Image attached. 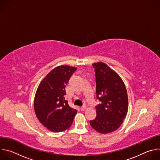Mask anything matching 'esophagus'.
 <instances>
[{
	"label": "esophagus",
	"instance_id": "34e87169",
	"mask_svg": "<svg viewBox=\"0 0 160 160\" xmlns=\"http://www.w3.org/2000/svg\"><path fill=\"white\" fill-rule=\"evenodd\" d=\"M86 106H82V107H81L80 108V109H81V111H85V109H86Z\"/></svg>",
	"mask_w": 160,
	"mask_h": 160
}]
</instances>
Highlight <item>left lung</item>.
<instances>
[{
    "label": "left lung",
    "mask_w": 160,
    "mask_h": 160,
    "mask_svg": "<svg viewBox=\"0 0 160 160\" xmlns=\"http://www.w3.org/2000/svg\"><path fill=\"white\" fill-rule=\"evenodd\" d=\"M95 69L96 97L101 102L96 106L97 116L90 121V126L101 133L118 129L128 111V96L120 77L106 64H92Z\"/></svg>",
    "instance_id": "8db88e82"
}]
</instances>
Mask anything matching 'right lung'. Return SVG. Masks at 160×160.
<instances>
[{
  "label": "right lung",
  "mask_w": 160,
  "mask_h": 160,
  "mask_svg": "<svg viewBox=\"0 0 160 160\" xmlns=\"http://www.w3.org/2000/svg\"><path fill=\"white\" fill-rule=\"evenodd\" d=\"M77 68L59 66L42 80L36 91L34 109L40 122L54 132H62L72 125L77 111L65 100V87Z\"/></svg>",
  "instance_id": "add662e5"
}]
</instances>
